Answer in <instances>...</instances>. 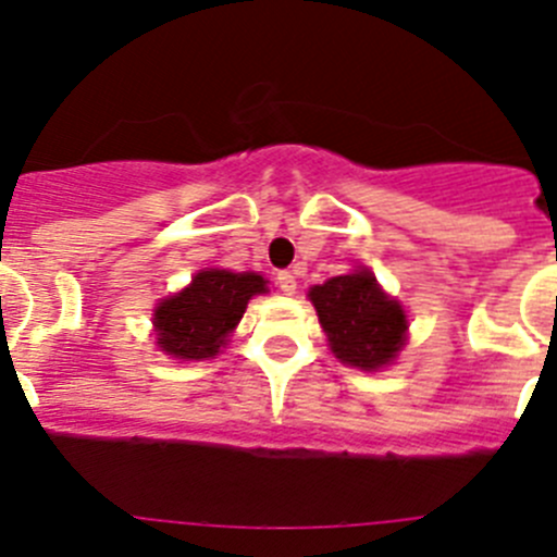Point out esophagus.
<instances>
[{"mask_svg": "<svg viewBox=\"0 0 557 557\" xmlns=\"http://www.w3.org/2000/svg\"><path fill=\"white\" fill-rule=\"evenodd\" d=\"M277 285L283 294H296V277L290 272H280L277 274Z\"/></svg>", "mask_w": 557, "mask_h": 557, "instance_id": "1", "label": "esophagus"}]
</instances>
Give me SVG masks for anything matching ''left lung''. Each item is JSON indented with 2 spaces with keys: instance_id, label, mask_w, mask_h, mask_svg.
<instances>
[{
  "instance_id": "1",
  "label": "left lung",
  "mask_w": 557,
  "mask_h": 557,
  "mask_svg": "<svg viewBox=\"0 0 557 557\" xmlns=\"http://www.w3.org/2000/svg\"><path fill=\"white\" fill-rule=\"evenodd\" d=\"M332 355L360 371H379L396 360L407 343V313L387 296L368 269L326 280L310 288Z\"/></svg>"
}]
</instances>
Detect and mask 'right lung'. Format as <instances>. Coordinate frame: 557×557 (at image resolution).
Masks as SVG:
<instances>
[{
	"label": "right lung",
	"mask_w": 557,
	"mask_h": 557,
	"mask_svg": "<svg viewBox=\"0 0 557 557\" xmlns=\"http://www.w3.org/2000/svg\"><path fill=\"white\" fill-rule=\"evenodd\" d=\"M255 294H267L263 274L202 269L153 310L156 346L175 360L216 357Z\"/></svg>",
	"instance_id": "right-lung-1"
}]
</instances>
